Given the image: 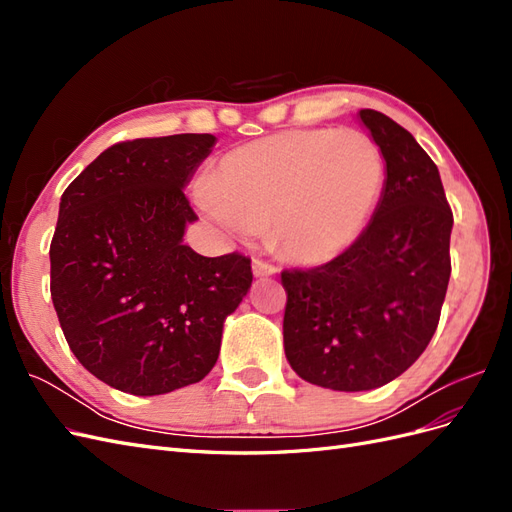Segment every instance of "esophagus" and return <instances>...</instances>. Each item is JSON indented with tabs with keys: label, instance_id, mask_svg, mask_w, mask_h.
Masks as SVG:
<instances>
[{
	"label": "esophagus",
	"instance_id": "esophagus-1",
	"mask_svg": "<svg viewBox=\"0 0 512 512\" xmlns=\"http://www.w3.org/2000/svg\"><path fill=\"white\" fill-rule=\"evenodd\" d=\"M252 269H254V275H256V277H269V275H275V273H277V267L273 265V262L262 260V258H256V260L252 262Z\"/></svg>",
	"mask_w": 512,
	"mask_h": 512
}]
</instances>
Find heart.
I'll use <instances>...</instances> for the list:
<instances>
[{"mask_svg": "<svg viewBox=\"0 0 512 512\" xmlns=\"http://www.w3.org/2000/svg\"><path fill=\"white\" fill-rule=\"evenodd\" d=\"M386 164L361 130H290L232 149L200 207L241 239L273 224L282 250L322 265L359 241L378 209Z\"/></svg>", "mask_w": 512, "mask_h": 512, "instance_id": "b5f03b06", "label": "heart"}]
</instances>
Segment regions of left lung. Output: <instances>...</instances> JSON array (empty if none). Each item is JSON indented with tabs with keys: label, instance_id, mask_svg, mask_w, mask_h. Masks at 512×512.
Masks as SVG:
<instances>
[{
	"label": "left lung",
	"instance_id": "1",
	"mask_svg": "<svg viewBox=\"0 0 512 512\" xmlns=\"http://www.w3.org/2000/svg\"><path fill=\"white\" fill-rule=\"evenodd\" d=\"M359 117L386 162L374 218L327 265L282 271L290 367L346 393L378 389L423 354L451 277L453 211L438 166L391 117L371 108Z\"/></svg>",
	"mask_w": 512,
	"mask_h": 512
}]
</instances>
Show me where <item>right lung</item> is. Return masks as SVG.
I'll return each mask as SVG.
<instances>
[{"label":"right lung","instance_id":"obj_1","mask_svg":"<svg viewBox=\"0 0 512 512\" xmlns=\"http://www.w3.org/2000/svg\"><path fill=\"white\" fill-rule=\"evenodd\" d=\"M213 134L136 138L102 151L61 194L51 299L66 342L98 380L164 395L203 380L252 286L250 258L183 245L198 215L185 183Z\"/></svg>","mask_w":512,"mask_h":512}]
</instances>
